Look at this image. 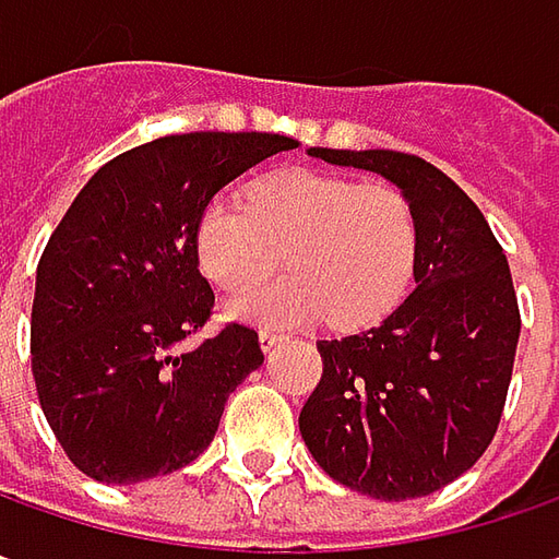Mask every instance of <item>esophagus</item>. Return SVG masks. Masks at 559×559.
<instances>
[{
    "label": "esophagus",
    "instance_id": "34e87169",
    "mask_svg": "<svg viewBox=\"0 0 559 559\" xmlns=\"http://www.w3.org/2000/svg\"><path fill=\"white\" fill-rule=\"evenodd\" d=\"M281 340H284V334H281V331H272V328H262V331H260L262 353H272V349L278 346Z\"/></svg>",
    "mask_w": 559,
    "mask_h": 559
}]
</instances>
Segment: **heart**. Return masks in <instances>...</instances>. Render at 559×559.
<instances>
[{
	"label": "heart",
	"instance_id": "obj_1",
	"mask_svg": "<svg viewBox=\"0 0 559 559\" xmlns=\"http://www.w3.org/2000/svg\"><path fill=\"white\" fill-rule=\"evenodd\" d=\"M206 278L228 294L265 281L281 260L294 272L235 299L250 321L299 324L331 318L343 331L377 324L405 299L417 262V219L408 198L383 182L278 173L253 185L247 206L213 201L198 222Z\"/></svg>",
	"mask_w": 559,
	"mask_h": 559
}]
</instances>
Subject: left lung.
I'll list each match as a JSON object with an SVG mask.
<instances>
[{
  "mask_svg": "<svg viewBox=\"0 0 559 559\" xmlns=\"http://www.w3.org/2000/svg\"><path fill=\"white\" fill-rule=\"evenodd\" d=\"M309 154L402 188L417 262L414 294L383 324L318 340L324 371L299 433L346 489L383 501L430 495L471 471L501 424L520 340L508 257L479 206L433 164L399 151Z\"/></svg>",
  "mask_w": 559,
  "mask_h": 559,
  "instance_id": "1",
  "label": "left lung"
}]
</instances>
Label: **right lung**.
Listing matches in <instances>:
<instances>
[{
    "mask_svg": "<svg viewBox=\"0 0 559 559\" xmlns=\"http://www.w3.org/2000/svg\"><path fill=\"white\" fill-rule=\"evenodd\" d=\"M294 147L272 132L166 135L114 157L70 203L36 269L29 353L76 471L129 486L182 471L213 442L262 349L235 321L185 346L216 302L198 222L225 185Z\"/></svg>",
    "mask_w": 559,
    "mask_h": 559,
    "instance_id": "obj_1",
    "label": "right lung"
}]
</instances>
